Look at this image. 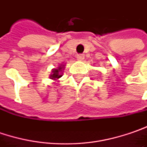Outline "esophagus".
I'll list each match as a JSON object with an SVG mask.
<instances>
[{
    "label": "esophagus",
    "mask_w": 147,
    "mask_h": 147,
    "mask_svg": "<svg viewBox=\"0 0 147 147\" xmlns=\"http://www.w3.org/2000/svg\"><path fill=\"white\" fill-rule=\"evenodd\" d=\"M76 59H77V60L82 61V60L84 59V55L83 54H77L76 55Z\"/></svg>",
    "instance_id": "1"
}]
</instances>
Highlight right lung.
<instances>
[{"instance_id":"1","label":"right lung","mask_w":147,"mask_h":147,"mask_svg":"<svg viewBox=\"0 0 147 147\" xmlns=\"http://www.w3.org/2000/svg\"><path fill=\"white\" fill-rule=\"evenodd\" d=\"M64 65H61L59 66V68L57 69H53L52 71V74L50 75V78L53 79V80H58L59 78H60L62 76V70L64 69Z\"/></svg>"}]
</instances>
